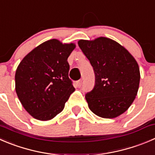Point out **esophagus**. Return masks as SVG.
Masks as SVG:
<instances>
[{
	"label": "esophagus",
	"instance_id": "1",
	"mask_svg": "<svg viewBox=\"0 0 155 155\" xmlns=\"http://www.w3.org/2000/svg\"><path fill=\"white\" fill-rule=\"evenodd\" d=\"M82 80H79V81H77V82H76V85H77L78 87H80L81 85H82Z\"/></svg>",
	"mask_w": 155,
	"mask_h": 155
}]
</instances>
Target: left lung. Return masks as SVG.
Instances as JSON below:
<instances>
[{
  "instance_id": "obj_1",
  "label": "left lung",
  "mask_w": 155,
  "mask_h": 155,
  "mask_svg": "<svg viewBox=\"0 0 155 155\" xmlns=\"http://www.w3.org/2000/svg\"><path fill=\"white\" fill-rule=\"evenodd\" d=\"M78 44L95 76L94 88L85 94L88 107L101 117H117L130 107L137 94V62L127 49L107 38L80 40Z\"/></svg>"
}]
</instances>
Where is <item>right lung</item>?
I'll list each match as a JSON object with an SVG mask.
<instances>
[{
    "mask_svg": "<svg viewBox=\"0 0 155 155\" xmlns=\"http://www.w3.org/2000/svg\"><path fill=\"white\" fill-rule=\"evenodd\" d=\"M75 45L45 41L22 59L15 75L16 91L23 107L39 120L53 119L75 91L67 58Z\"/></svg>",
    "mask_w": 155,
    "mask_h": 155,
    "instance_id": "right-lung-1",
    "label": "right lung"
}]
</instances>
